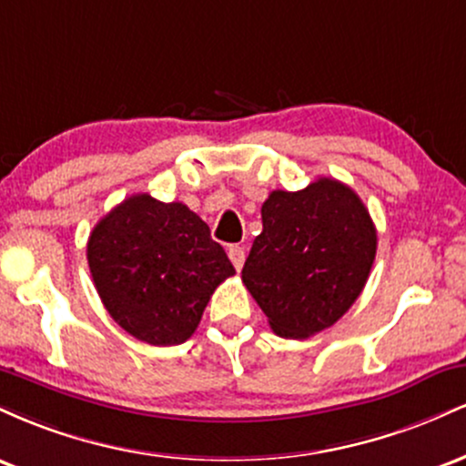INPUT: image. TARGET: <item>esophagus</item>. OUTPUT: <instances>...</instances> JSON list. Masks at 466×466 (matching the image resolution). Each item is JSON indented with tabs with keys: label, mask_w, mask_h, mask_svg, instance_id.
Here are the masks:
<instances>
[{
	"label": "esophagus",
	"mask_w": 466,
	"mask_h": 466,
	"mask_svg": "<svg viewBox=\"0 0 466 466\" xmlns=\"http://www.w3.org/2000/svg\"><path fill=\"white\" fill-rule=\"evenodd\" d=\"M228 256L229 260H232V265L237 267V269H240L245 263V248H240V245H232V248L228 249Z\"/></svg>",
	"instance_id": "34e87169"
}]
</instances>
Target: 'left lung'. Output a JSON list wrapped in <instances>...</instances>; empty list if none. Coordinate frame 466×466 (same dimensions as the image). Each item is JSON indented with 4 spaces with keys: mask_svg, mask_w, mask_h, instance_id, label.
I'll list each match as a JSON object with an SVG mask.
<instances>
[{
    "mask_svg": "<svg viewBox=\"0 0 466 466\" xmlns=\"http://www.w3.org/2000/svg\"><path fill=\"white\" fill-rule=\"evenodd\" d=\"M260 215L263 232L240 278L276 335L307 339L360 298L377 254V229L357 192L330 177L298 192L274 190Z\"/></svg>",
    "mask_w": 466,
    "mask_h": 466,
    "instance_id": "left-lung-1",
    "label": "left lung"
}]
</instances>
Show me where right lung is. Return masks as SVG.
<instances>
[{
    "label": "right lung",
    "instance_id": "right-lung-1",
    "mask_svg": "<svg viewBox=\"0 0 466 466\" xmlns=\"http://www.w3.org/2000/svg\"><path fill=\"white\" fill-rule=\"evenodd\" d=\"M96 291L127 333L151 346L186 341L234 267L210 228L184 203L133 195L87 240Z\"/></svg>",
    "mask_w": 466,
    "mask_h": 466
}]
</instances>
